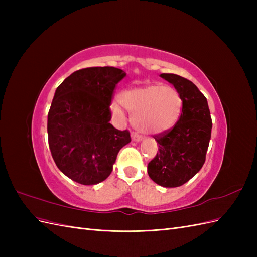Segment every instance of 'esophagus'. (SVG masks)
Wrapping results in <instances>:
<instances>
[{"instance_id":"34e87169","label":"esophagus","mask_w":257,"mask_h":257,"mask_svg":"<svg viewBox=\"0 0 257 257\" xmlns=\"http://www.w3.org/2000/svg\"><path fill=\"white\" fill-rule=\"evenodd\" d=\"M132 139H133L134 142H141L143 139V136L137 134V133H134V132H133V133H132Z\"/></svg>"}]
</instances>
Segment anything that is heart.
<instances>
[{
    "mask_svg": "<svg viewBox=\"0 0 257 257\" xmlns=\"http://www.w3.org/2000/svg\"><path fill=\"white\" fill-rule=\"evenodd\" d=\"M112 112L123 115V107L133 113L134 126L144 133L157 134L173 127L182 110V98L170 85L151 84L123 92Z\"/></svg>",
    "mask_w": 257,
    "mask_h": 257,
    "instance_id": "obj_1",
    "label": "heart"
}]
</instances>
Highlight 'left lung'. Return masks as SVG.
<instances>
[{"mask_svg":"<svg viewBox=\"0 0 257 257\" xmlns=\"http://www.w3.org/2000/svg\"><path fill=\"white\" fill-rule=\"evenodd\" d=\"M182 98L175 125L154 135L159 152L148 164V175L159 185L177 188L195 176L206 161L212 120L207 98L195 84L176 74H161Z\"/></svg>","mask_w":257,"mask_h":257,"instance_id":"1","label":"left lung"}]
</instances>
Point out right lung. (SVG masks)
Returning <instances> with one entry per match:
<instances>
[{"label":"right lung","instance_id":"add662e5","mask_svg":"<svg viewBox=\"0 0 257 257\" xmlns=\"http://www.w3.org/2000/svg\"><path fill=\"white\" fill-rule=\"evenodd\" d=\"M125 73L112 66L76 71L54 93L48 112V144L58 168L73 181L92 185L112 172L116 155L131 142L111 123L113 92Z\"/></svg>","mask_w":257,"mask_h":257}]
</instances>
